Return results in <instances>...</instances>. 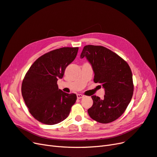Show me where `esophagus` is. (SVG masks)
<instances>
[{
    "label": "esophagus",
    "mask_w": 157,
    "mask_h": 157,
    "mask_svg": "<svg viewBox=\"0 0 157 157\" xmlns=\"http://www.w3.org/2000/svg\"><path fill=\"white\" fill-rule=\"evenodd\" d=\"M77 99H81V98H82L84 97V96H83V95H82V94H77Z\"/></svg>",
    "instance_id": "esophagus-1"
}]
</instances>
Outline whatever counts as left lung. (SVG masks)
<instances>
[{"label": "left lung", "mask_w": 157, "mask_h": 157, "mask_svg": "<svg viewBox=\"0 0 157 157\" xmlns=\"http://www.w3.org/2000/svg\"><path fill=\"white\" fill-rule=\"evenodd\" d=\"M86 58L94 73V82L105 90L104 99L92 96L93 105L89 116L98 122L106 124L119 118L130 103L134 92L130 66L115 52L101 46L84 47L80 58Z\"/></svg>", "instance_id": "left-lung-1"}]
</instances>
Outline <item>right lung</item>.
<instances>
[{
  "label": "right lung",
  "instance_id": "1",
  "mask_svg": "<svg viewBox=\"0 0 157 157\" xmlns=\"http://www.w3.org/2000/svg\"><path fill=\"white\" fill-rule=\"evenodd\" d=\"M78 50V47H64L50 51L38 58L26 73L21 85L22 96L29 113L38 121L53 125L69 116L77 96L63 92L57 82L63 78Z\"/></svg>",
  "mask_w": 157,
  "mask_h": 157
}]
</instances>
